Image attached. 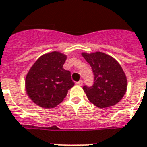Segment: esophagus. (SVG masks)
Wrapping results in <instances>:
<instances>
[{
    "mask_svg": "<svg viewBox=\"0 0 147 147\" xmlns=\"http://www.w3.org/2000/svg\"><path fill=\"white\" fill-rule=\"evenodd\" d=\"M82 84H83V82H82V80H80L79 82H76V85H77V86H82Z\"/></svg>",
    "mask_w": 147,
    "mask_h": 147,
    "instance_id": "1",
    "label": "esophagus"
}]
</instances>
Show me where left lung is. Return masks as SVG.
I'll return each instance as SVG.
<instances>
[{
  "mask_svg": "<svg viewBox=\"0 0 147 147\" xmlns=\"http://www.w3.org/2000/svg\"><path fill=\"white\" fill-rule=\"evenodd\" d=\"M94 75V85L83 86L89 101L98 108L116 105L125 95L127 80L122 66L110 55L102 52L82 53Z\"/></svg>",
  "mask_w": 147,
  "mask_h": 147,
  "instance_id": "obj_1",
  "label": "left lung"
}]
</instances>
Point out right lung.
Returning a JSON list of instances; mask_svg holds the SVG:
<instances>
[{"label": "right lung", "instance_id": "right-lung-1", "mask_svg": "<svg viewBox=\"0 0 147 147\" xmlns=\"http://www.w3.org/2000/svg\"><path fill=\"white\" fill-rule=\"evenodd\" d=\"M66 58V55L53 51L40 57L30 68L25 78V90L37 106L56 107L74 86L70 72L63 69Z\"/></svg>", "mask_w": 147, "mask_h": 147}]
</instances>
